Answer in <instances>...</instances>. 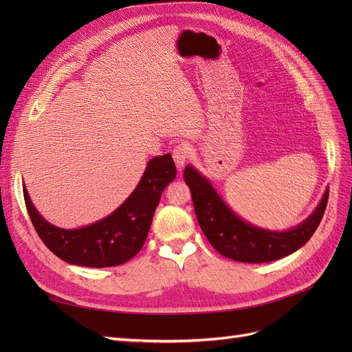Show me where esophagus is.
<instances>
[{
    "label": "esophagus",
    "instance_id": "esophagus-1",
    "mask_svg": "<svg viewBox=\"0 0 352 352\" xmlns=\"http://www.w3.org/2000/svg\"><path fill=\"white\" fill-rule=\"evenodd\" d=\"M172 154H173L175 163H176V166H177V170H182L184 166H185V163L188 162L189 155H190V150H189L188 145L180 144V145H176V146L173 148V153H172Z\"/></svg>",
    "mask_w": 352,
    "mask_h": 352
}]
</instances>
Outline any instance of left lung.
<instances>
[{
    "label": "left lung",
    "mask_w": 352,
    "mask_h": 352,
    "mask_svg": "<svg viewBox=\"0 0 352 352\" xmlns=\"http://www.w3.org/2000/svg\"><path fill=\"white\" fill-rule=\"evenodd\" d=\"M184 176L206 238L217 252L241 263L274 261L300 250L320 225L329 198V189H326L320 204L301 225L285 232H274L252 226L238 217L194 167L186 166Z\"/></svg>",
    "instance_id": "obj_1"
}]
</instances>
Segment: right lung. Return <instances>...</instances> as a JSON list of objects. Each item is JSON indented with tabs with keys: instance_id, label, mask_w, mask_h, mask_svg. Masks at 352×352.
Here are the masks:
<instances>
[{
	"instance_id": "add662e5",
	"label": "right lung",
	"mask_w": 352,
	"mask_h": 352,
	"mask_svg": "<svg viewBox=\"0 0 352 352\" xmlns=\"http://www.w3.org/2000/svg\"><path fill=\"white\" fill-rule=\"evenodd\" d=\"M175 177L172 155L154 157L148 162L140 184L119 208L100 221L73 230L52 226L42 217L25 186L23 197L32 225L58 258L85 267H113L141 251L163 190Z\"/></svg>"
}]
</instances>
